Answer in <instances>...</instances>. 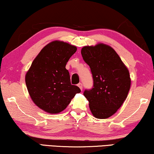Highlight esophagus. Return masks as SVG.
<instances>
[{"mask_svg": "<svg viewBox=\"0 0 154 154\" xmlns=\"http://www.w3.org/2000/svg\"><path fill=\"white\" fill-rule=\"evenodd\" d=\"M77 86H79L80 89H81V90L82 91V88H83V86H82V83H79V84H78Z\"/></svg>", "mask_w": 154, "mask_h": 154, "instance_id": "1", "label": "esophagus"}]
</instances>
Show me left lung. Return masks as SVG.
<instances>
[{
  "mask_svg": "<svg viewBox=\"0 0 154 154\" xmlns=\"http://www.w3.org/2000/svg\"><path fill=\"white\" fill-rule=\"evenodd\" d=\"M81 54L90 67L94 80L93 88L84 92L91 111L98 119L110 117L127 98L131 87L129 71L108 45L84 47Z\"/></svg>",
  "mask_w": 154,
  "mask_h": 154,
  "instance_id": "obj_1",
  "label": "left lung"
}]
</instances>
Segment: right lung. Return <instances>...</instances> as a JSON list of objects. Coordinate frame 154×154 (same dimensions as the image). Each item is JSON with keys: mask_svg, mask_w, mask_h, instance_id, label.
<instances>
[{"mask_svg": "<svg viewBox=\"0 0 154 154\" xmlns=\"http://www.w3.org/2000/svg\"><path fill=\"white\" fill-rule=\"evenodd\" d=\"M77 47L61 41L46 45L32 63L26 75V84L34 103L50 114L62 112L80 88L70 82L67 62Z\"/></svg>", "mask_w": 154, "mask_h": 154, "instance_id": "obj_1", "label": "right lung"}]
</instances>
